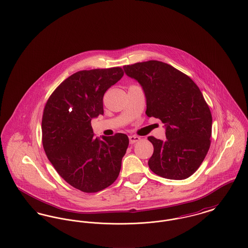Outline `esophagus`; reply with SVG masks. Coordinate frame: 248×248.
<instances>
[{
    "mask_svg": "<svg viewBox=\"0 0 248 248\" xmlns=\"http://www.w3.org/2000/svg\"><path fill=\"white\" fill-rule=\"evenodd\" d=\"M140 138L139 136H129V141L130 144H135L136 142L140 141Z\"/></svg>",
    "mask_w": 248,
    "mask_h": 248,
    "instance_id": "esophagus-1",
    "label": "esophagus"
}]
</instances>
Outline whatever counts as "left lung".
<instances>
[{"mask_svg":"<svg viewBox=\"0 0 248 248\" xmlns=\"http://www.w3.org/2000/svg\"><path fill=\"white\" fill-rule=\"evenodd\" d=\"M124 69L144 89L147 116L160 119L166 126L165 141L148 138L154 148L148 163L151 170L169 179L190 177L211 144L212 114L199 87L185 73L158 60Z\"/></svg>","mask_w":248,"mask_h":248,"instance_id":"obj_1","label":"left lung"}]
</instances>
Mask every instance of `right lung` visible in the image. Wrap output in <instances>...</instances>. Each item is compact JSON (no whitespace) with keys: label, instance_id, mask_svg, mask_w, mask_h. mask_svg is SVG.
Wrapping results in <instances>:
<instances>
[{"label":"right lung","instance_id":"obj_1","mask_svg":"<svg viewBox=\"0 0 248 248\" xmlns=\"http://www.w3.org/2000/svg\"><path fill=\"white\" fill-rule=\"evenodd\" d=\"M121 67L84 70L64 80L49 96L42 119V142L59 176L93 193L119 176L129 140L125 134L95 138L91 120L103 114V96L123 77Z\"/></svg>","mask_w":248,"mask_h":248}]
</instances>
